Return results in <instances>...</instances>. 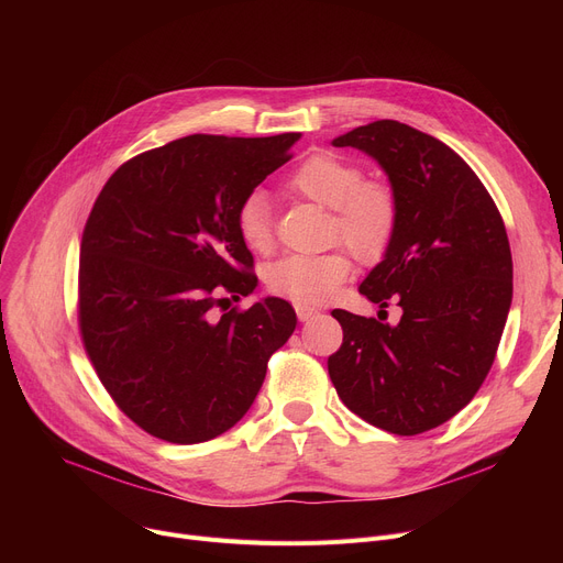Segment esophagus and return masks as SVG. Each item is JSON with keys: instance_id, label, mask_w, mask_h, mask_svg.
<instances>
[{"instance_id": "34e87169", "label": "esophagus", "mask_w": 563, "mask_h": 563, "mask_svg": "<svg viewBox=\"0 0 563 563\" xmlns=\"http://www.w3.org/2000/svg\"><path fill=\"white\" fill-rule=\"evenodd\" d=\"M294 310H297V317H299L301 321H308V319H312V317L319 312L317 308L306 306V303H297V306H294Z\"/></svg>"}]
</instances>
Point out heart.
I'll list each match as a JSON object with an SVG mask.
<instances>
[{"instance_id":"heart-1","label":"heart","mask_w":563,"mask_h":563,"mask_svg":"<svg viewBox=\"0 0 563 563\" xmlns=\"http://www.w3.org/2000/svg\"><path fill=\"white\" fill-rule=\"evenodd\" d=\"M287 189L333 210L331 234L363 262L386 255L399 230V198L393 187L365 183L363 168L329 153L306 157L287 177ZM242 244L257 255L274 251L272 207L262 191H251L234 212ZM351 255L342 249L323 255H289L264 274L266 289L294 303H319L351 276Z\"/></svg>"}]
</instances>
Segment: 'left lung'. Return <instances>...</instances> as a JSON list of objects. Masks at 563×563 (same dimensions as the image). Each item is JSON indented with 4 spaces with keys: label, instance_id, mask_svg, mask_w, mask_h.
I'll list each match as a JSON object with an SVG mask.
<instances>
[{
    "label": "left lung",
    "instance_id": "1",
    "mask_svg": "<svg viewBox=\"0 0 563 563\" xmlns=\"http://www.w3.org/2000/svg\"><path fill=\"white\" fill-rule=\"evenodd\" d=\"M333 145L374 157L399 198L395 242L361 294L401 319L333 310L344 338L329 374L358 418L418 435L454 418L493 367L514 297L507 228L477 173L431 134L374 121Z\"/></svg>",
    "mask_w": 563,
    "mask_h": 563
}]
</instances>
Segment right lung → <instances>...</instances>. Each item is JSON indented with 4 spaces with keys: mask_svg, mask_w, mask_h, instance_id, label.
Here are the masks:
<instances>
[{
    "mask_svg": "<svg viewBox=\"0 0 563 563\" xmlns=\"http://www.w3.org/2000/svg\"><path fill=\"white\" fill-rule=\"evenodd\" d=\"M299 136L175 139L118 166L96 198L79 251V333L104 390L145 433L196 445L234 427L294 333L283 299L223 303L257 285L236 207Z\"/></svg>",
    "mask_w": 563,
    "mask_h": 563,
    "instance_id": "add662e5",
    "label": "right lung"
}]
</instances>
